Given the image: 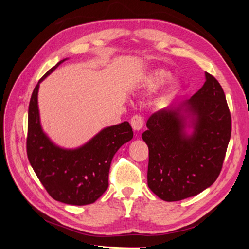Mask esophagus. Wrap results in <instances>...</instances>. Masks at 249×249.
<instances>
[{"label":"esophagus","instance_id":"obj_1","mask_svg":"<svg viewBox=\"0 0 249 249\" xmlns=\"http://www.w3.org/2000/svg\"><path fill=\"white\" fill-rule=\"evenodd\" d=\"M131 125L134 131H140L144 126V118L141 115H134L131 119Z\"/></svg>","mask_w":249,"mask_h":249}]
</instances>
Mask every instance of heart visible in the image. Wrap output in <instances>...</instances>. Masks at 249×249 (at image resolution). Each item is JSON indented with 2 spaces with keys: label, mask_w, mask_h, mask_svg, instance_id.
Segmentation results:
<instances>
[{
  "label": "heart",
  "mask_w": 249,
  "mask_h": 249,
  "mask_svg": "<svg viewBox=\"0 0 249 249\" xmlns=\"http://www.w3.org/2000/svg\"><path fill=\"white\" fill-rule=\"evenodd\" d=\"M170 78V73L166 71L158 69L154 70L153 71H150L148 76L145 79V86L148 88H157L159 87L161 84H163L164 82H166ZM176 89L175 86H170L169 87V92H173V90Z\"/></svg>",
  "instance_id": "b5f03b06"
}]
</instances>
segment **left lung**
<instances>
[{"label": "left lung", "mask_w": 249, "mask_h": 249, "mask_svg": "<svg viewBox=\"0 0 249 249\" xmlns=\"http://www.w3.org/2000/svg\"><path fill=\"white\" fill-rule=\"evenodd\" d=\"M187 126L194 129L190 135ZM146 126L142 139L148 146L147 185L158 197L178 201L195 196L217 179L231 118L223 89L212 74L206 72L205 84L190 100L157 111Z\"/></svg>", "instance_id": "obj_1"}]
</instances>
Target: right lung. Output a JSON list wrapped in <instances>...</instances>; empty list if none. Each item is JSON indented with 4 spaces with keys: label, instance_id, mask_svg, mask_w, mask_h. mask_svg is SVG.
Returning a JSON list of instances; mask_svg holds the SVG:
<instances>
[{
    "label": "right lung",
    "instance_id": "obj_1",
    "mask_svg": "<svg viewBox=\"0 0 249 249\" xmlns=\"http://www.w3.org/2000/svg\"><path fill=\"white\" fill-rule=\"evenodd\" d=\"M65 60L52 67L33 90L28 112L27 155L37 178L53 198L67 205L84 206L93 203L107 190L113 157L133 138V131L127 122L105 127L76 149L61 148L50 140L40 125L37 94L40 82Z\"/></svg>",
    "mask_w": 249,
    "mask_h": 249
}]
</instances>
